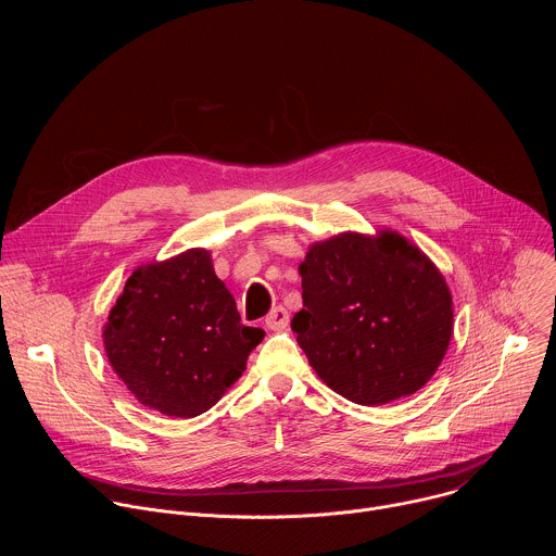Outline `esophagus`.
Instances as JSON below:
<instances>
[{
    "mask_svg": "<svg viewBox=\"0 0 556 556\" xmlns=\"http://www.w3.org/2000/svg\"><path fill=\"white\" fill-rule=\"evenodd\" d=\"M288 321H290V314L286 307L277 305L273 307V312L266 316V328L273 330V332H283L288 328Z\"/></svg>",
    "mask_w": 556,
    "mask_h": 556,
    "instance_id": "esophagus-1",
    "label": "esophagus"
}]
</instances>
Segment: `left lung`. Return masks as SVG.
<instances>
[{
  "label": "left lung",
  "mask_w": 556,
  "mask_h": 556,
  "mask_svg": "<svg viewBox=\"0 0 556 556\" xmlns=\"http://www.w3.org/2000/svg\"><path fill=\"white\" fill-rule=\"evenodd\" d=\"M299 273L296 343L343 399L384 405L433 376L453 332L451 292L405 237L337 235L314 244Z\"/></svg>",
  "instance_id": "left-lung-1"
}]
</instances>
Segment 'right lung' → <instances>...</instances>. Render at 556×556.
Masks as SVG:
<instances>
[{"instance_id":"1","label":"right lung","mask_w":556,"mask_h":556,"mask_svg":"<svg viewBox=\"0 0 556 556\" xmlns=\"http://www.w3.org/2000/svg\"><path fill=\"white\" fill-rule=\"evenodd\" d=\"M103 339L114 371L144 407L193 418L242 376L264 330L242 324L208 251L191 249L134 270Z\"/></svg>"}]
</instances>
